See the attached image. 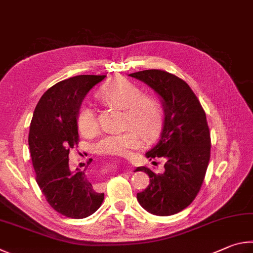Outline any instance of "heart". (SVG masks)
Listing matches in <instances>:
<instances>
[{
  "label": "heart",
  "mask_w": 253,
  "mask_h": 253,
  "mask_svg": "<svg viewBox=\"0 0 253 253\" xmlns=\"http://www.w3.org/2000/svg\"><path fill=\"white\" fill-rule=\"evenodd\" d=\"M100 99L108 105L123 108L122 126L129 129L121 133L104 134L95 144V151L104 156L127 157L133 149L142 144V133L145 138H154L161 129L163 108L156 95L142 93L141 87L129 80L118 78L110 80L99 90ZM78 129L83 135L96 133L97 119L94 110L83 103L77 115Z\"/></svg>",
  "instance_id": "heart-1"
}]
</instances>
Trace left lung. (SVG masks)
I'll list each match as a JSON object with an SVG mask.
<instances>
[{
  "instance_id": "8db88e82",
  "label": "left lung",
  "mask_w": 253,
  "mask_h": 253,
  "mask_svg": "<svg viewBox=\"0 0 253 253\" xmlns=\"http://www.w3.org/2000/svg\"><path fill=\"white\" fill-rule=\"evenodd\" d=\"M130 77L151 86L165 109L160 140L145 153L150 160L165 158V172L156 174L149 168H136L150 176L148 188L136 198L150 213L175 214L196 199L209 166L211 138L206 112L188 83L174 74L153 69Z\"/></svg>"
}]
</instances>
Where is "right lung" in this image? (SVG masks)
<instances>
[{
	"instance_id": "right-lung-1",
	"label": "right lung",
	"mask_w": 253,
	"mask_h": 253,
	"mask_svg": "<svg viewBox=\"0 0 253 253\" xmlns=\"http://www.w3.org/2000/svg\"><path fill=\"white\" fill-rule=\"evenodd\" d=\"M104 78L77 75L57 82L40 99L31 121L29 147L37 182L48 205L68 218H86L104 200L86 168L72 172L69 167L70 150L79 144L78 111L86 93Z\"/></svg>"
}]
</instances>
